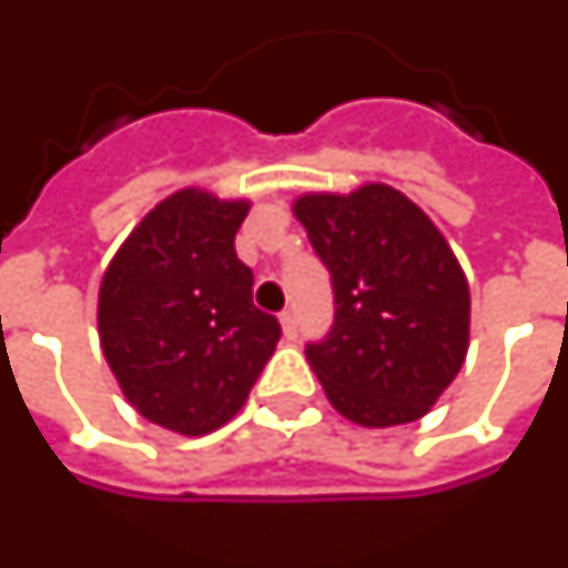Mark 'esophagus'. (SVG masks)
<instances>
[{"instance_id": "34e87169", "label": "esophagus", "mask_w": 568, "mask_h": 568, "mask_svg": "<svg viewBox=\"0 0 568 568\" xmlns=\"http://www.w3.org/2000/svg\"><path fill=\"white\" fill-rule=\"evenodd\" d=\"M280 323H283V335L288 341L297 338V316L295 311H283L280 313Z\"/></svg>"}]
</instances>
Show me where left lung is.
I'll return each mask as SVG.
<instances>
[{
	"label": "left lung",
	"mask_w": 568,
	"mask_h": 568,
	"mask_svg": "<svg viewBox=\"0 0 568 568\" xmlns=\"http://www.w3.org/2000/svg\"><path fill=\"white\" fill-rule=\"evenodd\" d=\"M295 215L332 276L335 320L304 351L328 403L363 427L418 422L467 353L470 292L458 257L387 184L301 196Z\"/></svg>",
	"instance_id": "left-lung-1"
}]
</instances>
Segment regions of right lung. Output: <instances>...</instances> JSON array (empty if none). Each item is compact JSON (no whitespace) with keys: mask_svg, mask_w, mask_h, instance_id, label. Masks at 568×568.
<instances>
[{"mask_svg":"<svg viewBox=\"0 0 568 568\" xmlns=\"http://www.w3.org/2000/svg\"><path fill=\"white\" fill-rule=\"evenodd\" d=\"M248 202L181 190L162 200L110 261L98 297L101 347L146 422L202 436L248 399L283 335L252 304L236 257Z\"/></svg>","mask_w":568,"mask_h":568,"instance_id":"1","label":"right lung"}]
</instances>
